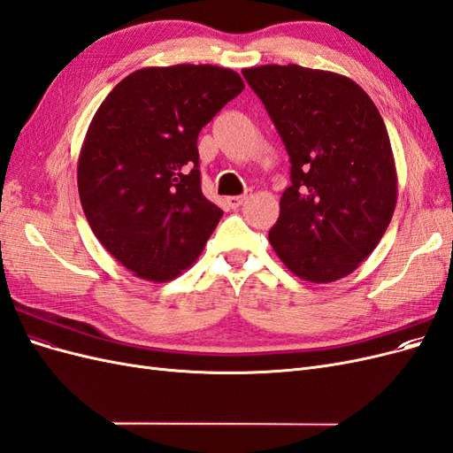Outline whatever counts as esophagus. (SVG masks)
<instances>
[{
  "label": "esophagus",
  "mask_w": 453,
  "mask_h": 453,
  "mask_svg": "<svg viewBox=\"0 0 453 453\" xmlns=\"http://www.w3.org/2000/svg\"><path fill=\"white\" fill-rule=\"evenodd\" d=\"M250 196L248 195H240V196H230L228 198V205L230 208H240L242 203H245V200H248Z\"/></svg>",
  "instance_id": "34e87169"
}]
</instances>
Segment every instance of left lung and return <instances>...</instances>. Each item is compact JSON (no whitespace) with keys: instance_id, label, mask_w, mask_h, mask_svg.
<instances>
[{"instance_id":"obj_1","label":"left lung","mask_w":453,"mask_h":453,"mask_svg":"<svg viewBox=\"0 0 453 453\" xmlns=\"http://www.w3.org/2000/svg\"><path fill=\"white\" fill-rule=\"evenodd\" d=\"M291 158L268 240L295 276L331 283L374 251L396 203L388 128L355 81L296 64L242 70Z\"/></svg>"}]
</instances>
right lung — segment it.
I'll return each instance as SVG.
<instances>
[{
	"instance_id": "add662e5",
	"label": "right lung",
	"mask_w": 453,
	"mask_h": 453,
	"mask_svg": "<svg viewBox=\"0 0 453 453\" xmlns=\"http://www.w3.org/2000/svg\"><path fill=\"white\" fill-rule=\"evenodd\" d=\"M242 90L226 67H143L96 111L79 155L81 205L94 236L138 278L180 276L223 217L202 195L196 142Z\"/></svg>"
}]
</instances>
